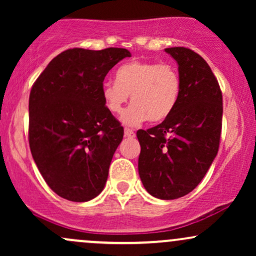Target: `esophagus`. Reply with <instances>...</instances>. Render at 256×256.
<instances>
[{
	"label": "esophagus",
	"instance_id": "34e87169",
	"mask_svg": "<svg viewBox=\"0 0 256 256\" xmlns=\"http://www.w3.org/2000/svg\"><path fill=\"white\" fill-rule=\"evenodd\" d=\"M124 134L126 137H134V132L132 131L131 128H128L124 130Z\"/></svg>",
	"mask_w": 256,
	"mask_h": 256
}]
</instances>
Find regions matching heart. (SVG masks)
<instances>
[{"instance_id":"obj_1","label":"heart","mask_w":256,"mask_h":256,"mask_svg":"<svg viewBox=\"0 0 256 256\" xmlns=\"http://www.w3.org/2000/svg\"><path fill=\"white\" fill-rule=\"evenodd\" d=\"M182 79L178 70L170 64L134 60L116 72V83L104 82L101 96L108 110L118 114L131 95L134 102L122 116L125 125L137 126L146 120L162 122L178 104Z\"/></svg>"}]
</instances>
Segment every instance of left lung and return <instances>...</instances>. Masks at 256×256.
I'll return each instance as SVG.
<instances>
[{
    "label": "left lung",
    "mask_w": 256,
    "mask_h": 256,
    "mask_svg": "<svg viewBox=\"0 0 256 256\" xmlns=\"http://www.w3.org/2000/svg\"><path fill=\"white\" fill-rule=\"evenodd\" d=\"M182 79L178 104L168 118L138 130V173L152 196L174 200L192 192L218 154L222 95L208 64L184 46L166 48Z\"/></svg>",
    "instance_id": "left-lung-1"
}]
</instances>
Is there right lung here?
Instances as JSON below:
<instances>
[{"instance_id":"add662e5","label":"right lung","mask_w":256,"mask_h":256,"mask_svg":"<svg viewBox=\"0 0 256 256\" xmlns=\"http://www.w3.org/2000/svg\"><path fill=\"white\" fill-rule=\"evenodd\" d=\"M131 52L73 48L54 58L32 85L28 143L49 188L62 198L86 202L104 190L124 128L106 108L107 73Z\"/></svg>"}]
</instances>
